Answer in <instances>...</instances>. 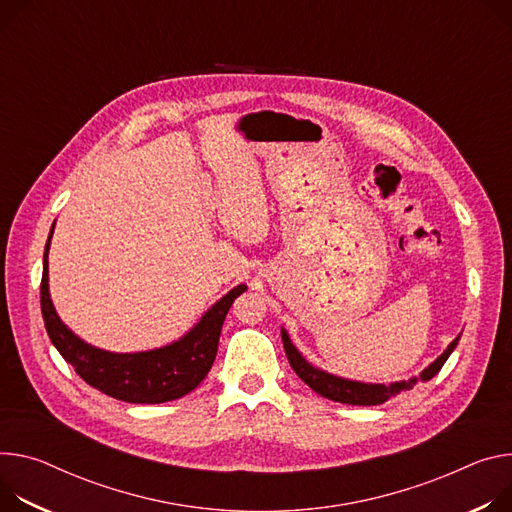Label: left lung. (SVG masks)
Returning <instances> with one entry per match:
<instances>
[{"label": "left lung", "instance_id": "obj_1", "mask_svg": "<svg viewBox=\"0 0 512 512\" xmlns=\"http://www.w3.org/2000/svg\"><path fill=\"white\" fill-rule=\"evenodd\" d=\"M282 341H284V349L288 355V361L292 365V369L298 374V378L308 384L316 394L335 400V402H343V404H355V406H376L386 402L388 398L400 394L402 390H410L418 380H431L433 376L439 374V369L443 367V363L447 361V357L453 353V349L457 347L459 337H455L449 347L443 351V355H439L429 367H425L421 371L418 378H410L408 382H394L390 386L386 384H361V382H353V380H345V378H337L333 374H327L314 365H310L302 353H298V349L292 345L288 333L282 329Z\"/></svg>", "mask_w": 512, "mask_h": 512}]
</instances>
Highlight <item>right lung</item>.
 Listing matches in <instances>:
<instances>
[{"label": "right lung", "instance_id": "add662e5", "mask_svg": "<svg viewBox=\"0 0 512 512\" xmlns=\"http://www.w3.org/2000/svg\"><path fill=\"white\" fill-rule=\"evenodd\" d=\"M53 228L44 247L40 308L46 333L63 359L75 367L77 376L96 390L132 404H161L190 394L208 376L216 359L226 312L247 286L241 284L232 288L200 318L188 335L167 347L141 353H110L81 341L55 312L49 294V247Z\"/></svg>", "mask_w": 512, "mask_h": 512}]
</instances>
